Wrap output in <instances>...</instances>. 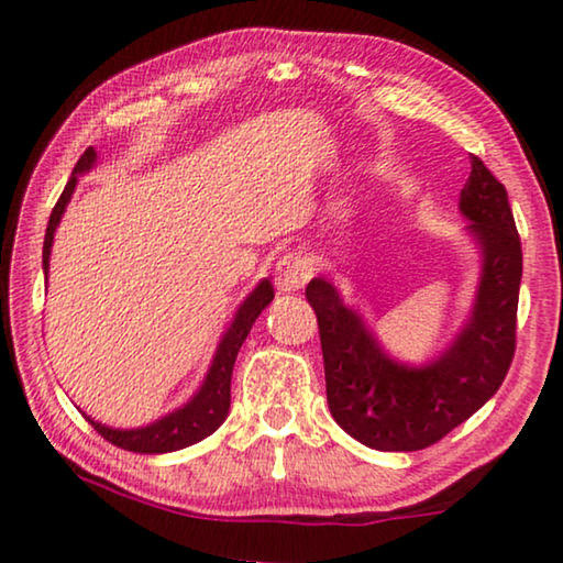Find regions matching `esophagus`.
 <instances>
[{
	"label": "esophagus",
	"mask_w": 563,
	"mask_h": 563,
	"mask_svg": "<svg viewBox=\"0 0 563 563\" xmlns=\"http://www.w3.org/2000/svg\"><path fill=\"white\" fill-rule=\"evenodd\" d=\"M312 275V261L298 253H288L275 263V285L283 292L300 290Z\"/></svg>",
	"instance_id": "34e87169"
}]
</instances>
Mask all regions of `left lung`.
Masks as SVG:
<instances>
[{
    "instance_id": "8db88e82",
    "label": "left lung",
    "mask_w": 563,
    "mask_h": 563,
    "mask_svg": "<svg viewBox=\"0 0 563 563\" xmlns=\"http://www.w3.org/2000/svg\"><path fill=\"white\" fill-rule=\"evenodd\" d=\"M460 211L482 255L479 283L464 325L424 365L389 357L330 280L312 278L305 288L318 316L330 412L369 450L417 452L440 442L487 405L507 377L517 347L521 241L507 188L476 156Z\"/></svg>"
}]
</instances>
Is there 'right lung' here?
Here are the masks:
<instances>
[{
	"label": "right lung",
	"mask_w": 563,
	"mask_h": 563,
	"mask_svg": "<svg viewBox=\"0 0 563 563\" xmlns=\"http://www.w3.org/2000/svg\"><path fill=\"white\" fill-rule=\"evenodd\" d=\"M93 166H97V151L87 148L84 151V156L76 161L69 184H66L62 198L56 201L54 211L49 216V225H46V235H44V251H42V268H44L46 280H49V258H52L56 228H59L66 206L71 201L76 184H79V176L89 174ZM273 298L275 292L268 278H263L251 292H247V298L238 305L231 325L225 328L221 342H218L211 367H208L201 387L196 389L194 397H190L186 405L176 407L174 412L158 417L156 422L151 424L131 427V430H119V427L101 424L87 412H84V417L89 419L93 430H97L103 440H109L111 444H117L121 450H129V452L166 454V452L184 450V446L206 440L208 434H213L218 427L225 422L228 409H231V377H233L238 350H241V345L245 342L253 322L258 320V316L268 308Z\"/></svg>",
	"instance_id": "right-lung-1"
}]
</instances>
